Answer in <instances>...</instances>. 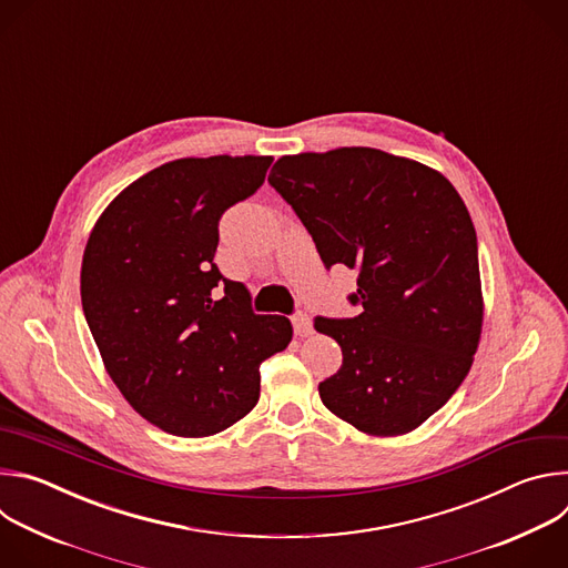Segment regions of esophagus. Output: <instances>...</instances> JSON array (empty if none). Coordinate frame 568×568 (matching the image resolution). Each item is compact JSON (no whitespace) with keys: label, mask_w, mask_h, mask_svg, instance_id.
Masks as SVG:
<instances>
[{"label":"esophagus","mask_w":568,"mask_h":568,"mask_svg":"<svg viewBox=\"0 0 568 568\" xmlns=\"http://www.w3.org/2000/svg\"><path fill=\"white\" fill-rule=\"evenodd\" d=\"M292 326H294V333L298 337H310L312 335V321L307 314L298 312L296 316H292Z\"/></svg>","instance_id":"esophagus-1"}]
</instances>
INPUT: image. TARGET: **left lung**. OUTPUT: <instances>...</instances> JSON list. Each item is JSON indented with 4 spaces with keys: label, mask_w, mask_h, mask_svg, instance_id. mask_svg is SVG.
Instances as JSON below:
<instances>
[{
    "label": "left lung",
    "mask_w": 568,
    "mask_h": 568,
    "mask_svg": "<svg viewBox=\"0 0 568 568\" xmlns=\"http://www.w3.org/2000/svg\"><path fill=\"white\" fill-rule=\"evenodd\" d=\"M270 184L326 267L357 272L353 318H314L342 346L321 402L368 436L418 429L456 393L483 331L476 231L452 182L375 148L281 156Z\"/></svg>",
    "instance_id": "obj_1"
}]
</instances>
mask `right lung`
I'll return each mask as SVG.
<instances>
[{
	"mask_svg": "<svg viewBox=\"0 0 568 568\" xmlns=\"http://www.w3.org/2000/svg\"><path fill=\"white\" fill-rule=\"evenodd\" d=\"M274 156L169 161L125 186L97 220L80 298L105 371L130 407L173 436H213L261 397L258 366L292 323L254 314L213 263L217 222L265 182Z\"/></svg>",
	"mask_w": 568,
	"mask_h": 568,
	"instance_id": "obj_1",
	"label": "right lung"
}]
</instances>
